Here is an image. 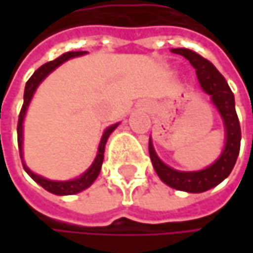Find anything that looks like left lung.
I'll return each instance as SVG.
<instances>
[{
  "instance_id": "8db88e82",
  "label": "left lung",
  "mask_w": 253,
  "mask_h": 253,
  "mask_svg": "<svg viewBox=\"0 0 253 253\" xmlns=\"http://www.w3.org/2000/svg\"><path fill=\"white\" fill-rule=\"evenodd\" d=\"M171 52L183 55L196 69L201 87L211 96L212 104L217 107L223 119L226 128V145L218 160L210 167H207L205 170H199V171H178L164 164L158 158L151 139H149V157L157 174L166 184L177 190L201 193L220 184L231 173L236 164L240 151L242 133L234 108V95L228 87L226 79L221 76V73L207 58L201 57L199 54L187 48H174L171 49Z\"/></svg>"
}]
</instances>
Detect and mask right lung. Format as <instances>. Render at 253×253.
Segmentation results:
<instances>
[{"label":"right lung","mask_w":253,"mask_h":253,"mask_svg":"<svg viewBox=\"0 0 253 253\" xmlns=\"http://www.w3.org/2000/svg\"><path fill=\"white\" fill-rule=\"evenodd\" d=\"M86 54V51H73V52H66L63 54L61 57H58L57 60L54 61H49V63H45L43 66H41L32 76L27 80L25 87V101H23V107H22V111H20V116H19V123H17V140H19V151H20V158L23 160V120H25L26 111H27V107L32 101V96L36 90V87L39 86V83L48 76L51 72H54L58 66H61L64 61L73 58V57H79V55H83ZM119 126L117 125H113L110 126L102 134V139H101V143H99V148H98V155L93 161V164L77 178H73V180H67V181H55V180H48V178H43L42 176H38L35 173H32L29 170V167H26L25 161L23 163V169L26 170V173L29 176L32 177L38 184H41L45 190L54 193V195H75V193H79L82 190H84L86 187H89L99 174L101 171V167H102V161H104V151H105V143L108 140V136L113 133V130L116 127Z\"/></svg>","instance_id":"right-lung-1"}]
</instances>
